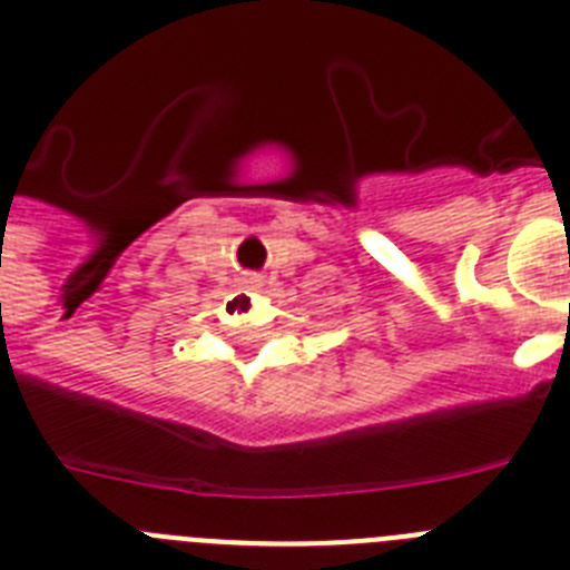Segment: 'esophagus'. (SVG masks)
<instances>
[{"instance_id":"1","label":"esophagus","mask_w":570,"mask_h":570,"mask_svg":"<svg viewBox=\"0 0 570 570\" xmlns=\"http://www.w3.org/2000/svg\"><path fill=\"white\" fill-rule=\"evenodd\" d=\"M242 282H245V285H248L250 291L262 288V276L259 274H245V276H242Z\"/></svg>"}]
</instances>
